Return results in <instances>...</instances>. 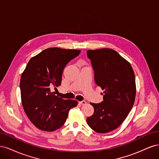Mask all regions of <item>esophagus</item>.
Here are the masks:
<instances>
[{
  "mask_svg": "<svg viewBox=\"0 0 159 159\" xmlns=\"http://www.w3.org/2000/svg\"><path fill=\"white\" fill-rule=\"evenodd\" d=\"M79 103H80L81 105H85L86 103H86L85 101H81V102H80Z\"/></svg>",
  "mask_w": 159,
  "mask_h": 159,
  "instance_id": "esophagus-1",
  "label": "esophagus"
}]
</instances>
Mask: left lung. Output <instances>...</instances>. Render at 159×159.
<instances>
[{
    "instance_id": "8db88e82",
    "label": "left lung",
    "mask_w": 159,
    "mask_h": 159,
    "mask_svg": "<svg viewBox=\"0 0 159 159\" xmlns=\"http://www.w3.org/2000/svg\"><path fill=\"white\" fill-rule=\"evenodd\" d=\"M96 84L103 90V102L94 108L87 123L93 131L106 133L121 125L131 110L136 95L135 77L129 62L113 49L87 51Z\"/></svg>"
}]
</instances>
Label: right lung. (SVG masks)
Wrapping results in <instances>:
<instances>
[{
    "mask_svg": "<svg viewBox=\"0 0 159 159\" xmlns=\"http://www.w3.org/2000/svg\"><path fill=\"white\" fill-rule=\"evenodd\" d=\"M81 50L50 48L32 57L21 75L20 88L22 107L27 117L38 129L54 131L66 122L69 111L78 105L64 99L51 88L61 83L63 70Z\"/></svg>",
    "mask_w": 159,
    "mask_h": 159,
    "instance_id": "obj_1",
    "label": "right lung"
}]
</instances>
